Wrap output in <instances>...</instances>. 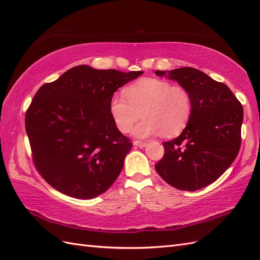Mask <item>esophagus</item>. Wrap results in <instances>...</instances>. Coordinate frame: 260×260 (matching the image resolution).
<instances>
[{"instance_id":"obj_1","label":"esophagus","mask_w":260,"mask_h":260,"mask_svg":"<svg viewBox=\"0 0 260 260\" xmlns=\"http://www.w3.org/2000/svg\"><path fill=\"white\" fill-rule=\"evenodd\" d=\"M133 144L137 145V146H140V147H144V146H146L147 142H146V141H139V140H135V141H133Z\"/></svg>"}]
</instances>
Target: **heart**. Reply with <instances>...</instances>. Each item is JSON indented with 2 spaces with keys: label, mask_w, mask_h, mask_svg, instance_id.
Here are the masks:
<instances>
[{
  "label": "heart",
  "mask_w": 260,
  "mask_h": 260,
  "mask_svg": "<svg viewBox=\"0 0 260 260\" xmlns=\"http://www.w3.org/2000/svg\"><path fill=\"white\" fill-rule=\"evenodd\" d=\"M123 95L114 94L109 101V114L122 133L135 129L140 138L160 135L178 136L190 120L193 102L190 92L179 84L156 78H144L123 89Z\"/></svg>",
  "instance_id": "b5f03b06"
}]
</instances>
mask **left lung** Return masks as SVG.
<instances>
[{"instance_id":"8db88e82","label":"left lung","mask_w":260,"mask_h":260,"mask_svg":"<svg viewBox=\"0 0 260 260\" xmlns=\"http://www.w3.org/2000/svg\"><path fill=\"white\" fill-rule=\"evenodd\" d=\"M168 74L190 92L193 111L182 133L164 143L165 154L155 169L178 190L196 191L216 181L237 158L243 106L224 83L199 69L182 67Z\"/></svg>"}]
</instances>
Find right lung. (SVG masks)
<instances>
[{"label":"right lung","mask_w":260,"mask_h":260,"mask_svg":"<svg viewBox=\"0 0 260 260\" xmlns=\"http://www.w3.org/2000/svg\"><path fill=\"white\" fill-rule=\"evenodd\" d=\"M142 74L81 65L38 90L25 125L35 167L51 186L89 200L115 182L132 143L115 125L109 101Z\"/></svg>","instance_id":"1"}]
</instances>
